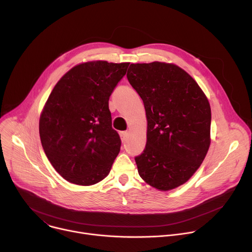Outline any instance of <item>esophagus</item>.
Listing matches in <instances>:
<instances>
[{
    "label": "esophagus",
    "mask_w": 252,
    "mask_h": 252,
    "mask_svg": "<svg viewBox=\"0 0 252 252\" xmlns=\"http://www.w3.org/2000/svg\"><path fill=\"white\" fill-rule=\"evenodd\" d=\"M121 137H122L123 142H126V139H127V137H128V132H127V131H123V132H121Z\"/></svg>",
    "instance_id": "34e87169"
}]
</instances>
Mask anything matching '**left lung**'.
Segmentation results:
<instances>
[{"label":"left lung","mask_w":252,"mask_h":252,"mask_svg":"<svg viewBox=\"0 0 252 252\" xmlns=\"http://www.w3.org/2000/svg\"><path fill=\"white\" fill-rule=\"evenodd\" d=\"M126 78L141 97L148 120L146 149L134 158L138 174L159 190L184 185L210 145L211 111L205 94L172 63H131Z\"/></svg>","instance_id":"8db88e82"}]
</instances>
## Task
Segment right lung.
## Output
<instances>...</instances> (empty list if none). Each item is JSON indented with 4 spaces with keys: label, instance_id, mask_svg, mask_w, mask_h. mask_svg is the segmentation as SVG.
Instances as JSON below:
<instances>
[{
    "label": "right lung",
    "instance_id": "right-lung-1",
    "mask_svg": "<svg viewBox=\"0 0 252 252\" xmlns=\"http://www.w3.org/2000/svg\"><path fill=\"white\" fill-rule=\"evenodd\" d=\"M128 64H78L52 91L40 118V137L50 162L67 182L92 186L109 174L122 146L109 99Z\"/></svg>",
    "mask_w": 252,
    "mask_h": 252
}]
</instances>
